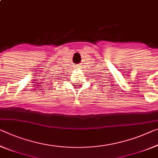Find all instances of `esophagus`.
Segmentation results:
<instances>
[{"mask_svg": "<svg viewBox=\"0 0 158 158\" xmlns=\"http://www.w3.org/2000/svg\"><path fill=\"white\" fill-rule=\"evenodd\" d=\"M77 67H78V66H77ZM77 69H78V68H77Z\"/></svg>", "mask_w": 158, "mask_h": 158, "instance_id": "1", "label": "esophagus"}]
</instances>
